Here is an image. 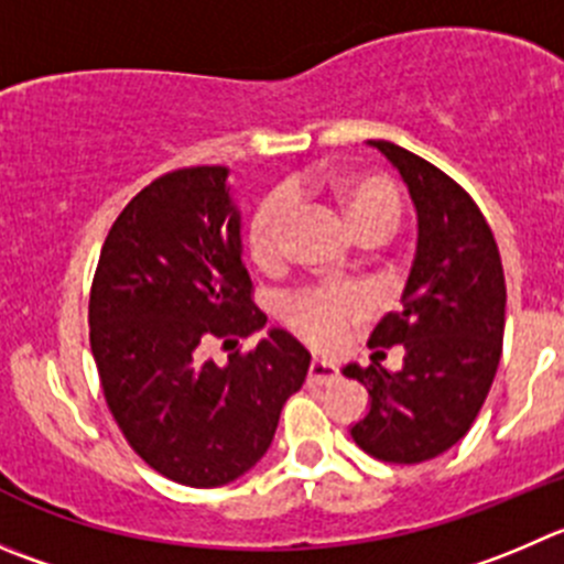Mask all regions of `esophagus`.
Returning a JSON list of instances; mask_svg holds the SVG:
<instances>
[{"label": "esophagus", "mask_w": 564, "mask_h": 564, "mask_svg": "<svg viewBox=\"0 0 564 564\" xmlns=\"http://www.w3.org/2000/svg\"><path fill=\"white\" fill-rule=\"evenodd\" d=\"M337 379V368L324 362V359H313L310 362V371H307V382L310 384H329Z\"/></svg>", "instance_id": "1"}]
</instances>
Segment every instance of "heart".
I'll use <instances>...</instances> for the list:
<instances>
[{
    "mask_svg": "<svg viewBox=\"0 0 564 564\" xmlns=\"http://www.w3.org/2000/svg\"><path fill=\"white\" fill-rule=\"evenodd\" d=\"M326 191L340 207L348 229L362 243L384 240L401 221V193L379 174H335L326 180ZM304 187H276L251 213L246 243L260 268H276L288 257V232L296 216V198ZM373 310L371 293L362 285H313L291 293L282 302V315L293 332L315 348H332L346 337L348 326L368 318Z\"/></svg>",
    "mask_w": 564,
    "mask_h": 564,
    "instance_id": "obj_1",
    "label": "heart"
}]
</instances>
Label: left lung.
Wrapping results in <instances>:
<instances>
[{
	"instance_id": "1",
	"label": "left lung",
	"mask_w": 564,
	"mask_h": 564,
	"mask_svg": "<svg viewBox=\"0 0 564 564\" xmlns=\"http://www.w3.org/2000/svg\"><path fill=\"white\" fill-rule=\"evenodd\" d=\"M399 169L417 213V246L399 313L371 332V348L404 346V366H346L371 406L351 426L359 448L382 463L440 457L474 426L496 379L503 343L501 254L463 185L390 141H368ZM379 354V351H377Z\"/></svg>"
}]
</instances>
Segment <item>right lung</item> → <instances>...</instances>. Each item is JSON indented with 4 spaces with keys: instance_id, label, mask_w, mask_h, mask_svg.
Instances as JSON below:
<instances>
[{
    "instance_id": "1",
    "label": "right lung",
    "mask_w": 564,
    "mask_h": 564,
    "mask_svg": "<svg viewBox=\"0 0 564 564\" xmlns=\"http://www.w3.org/2000/svg\"><path fill=\"white\" fill-rule=\"evenodd\" d=\"M224 165L158 176L101 246L88 324L105 401L138 457L165 479L221 487L260 463L310 351L271 329L227 366L202 359L265 326L251 302L240 210Z\"/></svg>"
}]
</instances>
